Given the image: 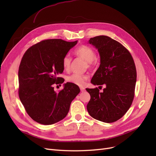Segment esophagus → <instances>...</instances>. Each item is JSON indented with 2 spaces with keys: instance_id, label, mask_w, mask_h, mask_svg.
Wrapping results in <instances>:
<instances>
[{
  "instance_id": "esophagus-1",
  "label": "esophagus",
  "mask_w": 156,
  "mask_h": 156,
  "mask_svg": "<svg viewBox=\"0 0 156 156\" xmlns=\"http://www.w3.org/2000/svg\"><path fill=\"white\" fill-rule=\"evenodd\" d=\"M80 90H81V92H84V90H85V88H84V87H80Z\"/></svg>"
}]
</instances>
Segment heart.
<instances>
[{"instance_id":"obj_1","label":"heart","mask_w":156,"mask_h":156,"mask_svg":"<svg viewBox=\"0 0 156 156\" xmlns=\"http://www.w3.org/2000/svg\"><path fill=\"white\" fill-rule=\"evenodd\" d=\"M75 53L77 56L84 58L87 62H88L89 64L92 62L96 56L94 51L92 48L86 45H83L80 47V48H79L75 51ZM71 62H72V58H71V56L69 55H66L64 56L62 63L64 69H69ZM88 78V76L87 75L73 73L67 77V81L70 83L75 84V85L83 86L85 84V82Z\"/></svg>"}]
</instances>
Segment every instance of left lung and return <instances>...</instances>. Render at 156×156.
Segmentation results:
<instances>
[{
	"label": "left lung",
	"instance_id": "8db88e82",
	"mask_svg": "<svg viewBox=\"0 0 156 156\" xmlns=\"http://www.w3.org/2000/svg\"><path fill=\"white\" fill-rule=\"evenodd\" d=\"M90 44L98 49L100 65L91 80L94 85L106 87L103 92L86 88L90 95L87 106L94 119L105 123L119 120L128 111L133 102L136 72L131 55L119 42L107 36L91 37Z\"/></svg>",
	"mask_w": 156,
	"mask_h": 156
}]
</instances>
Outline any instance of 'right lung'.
Segmentation results:
<instances>
[{
    "label": "right lung",
    "instance_id": "right-lung-1",
    "mask_svg": "<svg viewBox=\"0 0 156 156\" xmlns=\"http://www.w3.org/2000/svg\"><path fill=\"white\" fill-rule=\"evenodd\" d=\"M77 41L61 39L43 40L28 49L19 68V96L27 114L44 125L56 123L66 116L70 105L80 92L77 85L66 83L59 92L53 84L64 80L62 59Z\"/></svg>",
    "mask_w": 156,
    "mask_h": 156
}]
</instances>
